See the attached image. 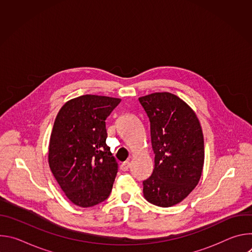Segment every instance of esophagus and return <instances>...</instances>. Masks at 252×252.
<instances>
[{
    "mask_svg": "<svg viewBox=\"0 0 252 252\" xmlns=\"http://www.w3.org/2000/svg\"><path fill=\"white\" fill-rule=\"evenodd\" d=\"M129 167H130V162H129V161H124V162L121 164V169H122L123 171H126Z\"/></svg>",
    "mask_w": 252,
    "mask_h": 252,
    "instance_id": "esophagus-1",
    "label": "esophagus"
}]
</instances>
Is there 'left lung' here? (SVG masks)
Masks as SVG:
<instances>
[{
	"mask_svg": "<svg viewBox=\"0 0 252 252\" xmlns=\"http://www.w3.org/2000/svg\"><path fill=\"white\" fill-rule=\"evenodd\" d=\"M151 122L153 174L142 183L143 196L158 206L183 201L197 186L204 163V141L191 107L170 93L138 97Z\"/></svg>",
	"mask_w": 252,
	"mask_h": 252,
	"instance_id": "8db88e82",
	"label": "left lung"
}]
</instances>
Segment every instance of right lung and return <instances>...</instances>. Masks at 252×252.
<instances>
[{
	"label": "right lung",
	"instance_id": "1",
	"mask_svg": "<svg viewBox=\"0 0 252 252\" xmlns=\"http://www.w3.org/2000/svg\"><path fill=\"white\" fill-rule=\"evenodd\" d=\"M121 98L85 94L67 100L55 120L50 168L69 201L81 207L109 197L118 163L105 143V120Z\"/></svg>",
	"mask_w": 252,
	"mask_h": 252
}]
</instances>
